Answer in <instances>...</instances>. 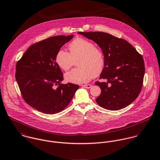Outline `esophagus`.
Wrapping results in <instances>:
<instances>
[{
	"mask_svg": "<svg viewBox=\"0 0 160 160\" xmlns=\"http://www.w3.org/2000/svg\"><path fill=\"white\" fill-rule=\"evenodd\" d=\"M83 87L85 88L89 89L91 87V85H89V84H88V85H83Z\"/></svg>",
	"mask_w": 160,
	"mask_h": 160,
	"instance_id": "1",
	"label": "esophagus"
}]
</instances>
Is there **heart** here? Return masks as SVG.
Returning <instances> with one entry per match:
<instances>
[{
    "label": "heart",
    "mask_w": 160,
    "mask_h": 160,
    "mask_svg": "<svg viewBox=\"0 0 160 160\" xmlns=\"http://www.w3.org/2000/svg\"><path fill=\"white\" fill-rule=\"evenodd\" d=\"M68 48L69 53L60 49L55 58L57 65L64 71H69L77 61L78 68L65 74L66 81L80 84L101 75L105 66V57L103 52L96 47L93 42L77 38L69 43Z\"/></svg>",
    "instance_id": "obj_1"
}]
</instances>
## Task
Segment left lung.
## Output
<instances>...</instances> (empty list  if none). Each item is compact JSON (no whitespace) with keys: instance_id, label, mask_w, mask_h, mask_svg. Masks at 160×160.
<instances>
[{"instance_id":"1","label":"left lung","mask_w":160,"mask_h":160,"mask_svg":"<svg viewBox=\"0 0 160 160\" xmlns=\"http://www.w3.org/2000/svg\"><path fill=\"white\" fill-rule=\"evenodd\" d=\"M95 42L105 57V66L96 82L101 93L96 101L98 104L110 110H117L131 104L140 94L145 73L142 55L129 42L102 32H79Z\"/></svg>"}]
</instances>
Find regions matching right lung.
I'll list each match as a JSON object with an SVG mask.
<instances>
[{
  "instance_id": "obj_1",
  "label": "right lung",
  "mask_w": 160,
  "mask_h": 160,
  "mask_svg": "<svg viewBox=\"0 0 160 160\" xmlns=\"http://www.w3.org/2000/svg\"><path fill=\"white\" fill-rule=\"evenodd\" d=\"M73 37L53 36L36 42L17 63L15 78L21 96L40 112L54 114L62 111L79 88L71 83H61L63 74L55 61L58 51Z\"/></svg>"
}]
</instances>
